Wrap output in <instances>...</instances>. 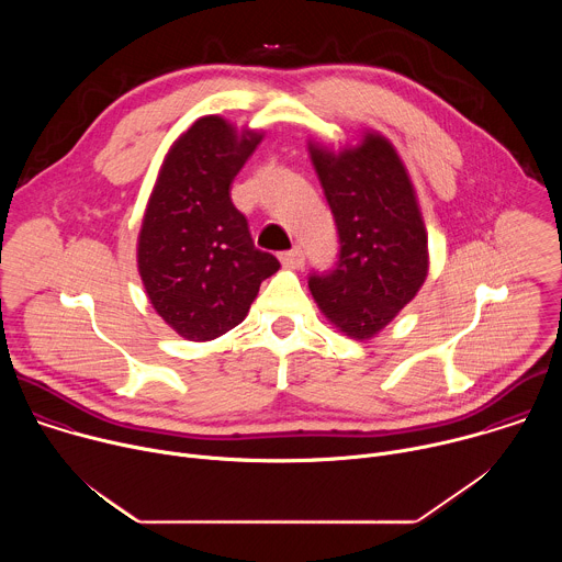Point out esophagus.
Instances as JSON below:
<instances>
[{
	"instance_id": "esophagus-1",
	"label": "esophagus",
	"mask_w": 562,
	"mask_h": 562,
	"mask_svg": "<svg viewBox=\"0 0 562 562\" xmlns=\"http://www.w3.org/2000/svg\"><path fill=\"white\" fill-rule=\"evenodd\" d=\"M280 262L284 267H291V269H302L304 267V251L300 247H295L291 251H284V254H280Z\"/></svg>"
}]
</instances>
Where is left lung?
Masks as SVG:
<instances>
[{
	"label": "left lung",
	"instance_id": "left-lung-1",
	"mask_svg": "<svg viewBox=\"0 0 562 562\" xmlns=\"http://www.w3.org/2000/svg\"><path fill=\"white\" fill-rule=\"evenodd\" d=\"M311 162L331 206L340 256L308 289L334 327L369 340L427 280V228L416 189L393 144L367 131L340 150L308 142Z\"/></svg>",
	"mask_w": 562,
	"mask_h": 562
}]
</instances>
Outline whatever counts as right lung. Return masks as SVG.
<instances>
[{
  "label": "right lung",
  "instance_id": "obj_1",
  "mask_svg": "<svg viewBox=\"0 0 562 562\" xmlns=\"http://www.w3.org/2000/svg\"><path fill=\"white\" fill-rule=\"evenodd\" d=\"M262 142L220 115L193 122L169 148L137 237V269L165 323L193 342L215 340L247 317L280 262L256 249L231 182Z\"/></svg>",
  "mask_w": 562,
  "mask_h": 562
}]
</instances>
